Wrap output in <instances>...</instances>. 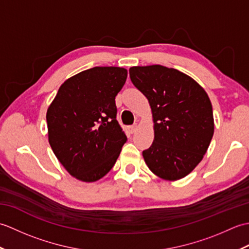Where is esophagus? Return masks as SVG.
Listing matches in <instances>:
<instances>
[{
	"instance_id": "esophagus-1",
	"label": "esophagus",
	"mask_w": 249,
	"mask_h": 249,
	"mask_svg": "<svg viewBox=\"0 0 249 249\" xmlns=\"http://www.w3.org/2000/svg\"><path fill=\"white\" fill-rule=\"evenodd\" d=\"M137 128H138V124L137 123H135V124H133L129 127V130H130V133L131 134H134V133H136V130H137Z\"/></svg>"
}]
</instances>
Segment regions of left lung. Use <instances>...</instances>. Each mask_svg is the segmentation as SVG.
<instances>
[{"instance_id":"left-lung-1","label":"left lung","mask_w":249,"mask_h":249,"mask_svg":"<svg viewBox=\"0 0 249 249\" xmlns=\"http://www.w3.org/2000/svg\"><path fill=\"white\" fill-rule=\"evenodd\" d=\"M134 86L147 98L154 141L142 155L163 179L186 177L202 160L214 134L212 104L193 78L161 65L129 68Z\"/></svg>"}]
</instances>
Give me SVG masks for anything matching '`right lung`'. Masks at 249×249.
<instances>
[{"mask_svg":"<svg viewBox=\"0 0 249 249\" xmlns=\"http://www.w3.org/2000/svg\"><path fill=\"white\" fill-rule=\"evenodd\" d=\"M127 78L122 67H93L60 87L47 111L51 149L72 177L95 182L118 160L127 137L116 120L115 96Z\"/></svg>","mask_w":249,"mask_h":249,"instance_id":"1","label":"right lung"}]
</instances>
